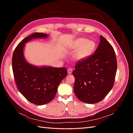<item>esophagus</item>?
Returning <instances> with one entry per match:
<instances>
[{
	"instance_id": "1",
	"label": "esophagus",
	"mask_w": 133,
	"mask_h": 133,
	"mask_svg": "<svg viewBox=\"0 0 133 133\" xmlns=\"http://www.w3.org/2000/svg\"><path fill=\"white\" fill-rule=\"evenodd\" d=\"M72 72H73V69H72L71 68H69V69H68V74H71L72 73Z\"/></svg>"
}]
</instances>
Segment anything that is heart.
<instances>
[{"label": "heart", "mask_w": 133, "mask_h": 133, "mask_svg": "<svg viewBox=\"0 0 133 133\" xmlns=\"http://www.w3.org/2000/svg\"><path fill=\"white\" fill-rule=\"evenodd\" d=\"M95 48V43L93 41H88L83 38L76 40L73 45V49L77 50L74 55V58L78 61L83 60L89 57L93 53Z\"/></svg>", "instance_id": "heart-1"}]
</instances>
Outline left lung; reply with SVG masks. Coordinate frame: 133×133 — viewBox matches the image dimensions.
<instances>
[{
    "label": "left lung",
    "mask_w": 133,
    "mask_h": 133,
    "mask_svg": "<svg viewBox=\"0 0 133 133\" xmlns=\"http://www.w3.org/2000/svg\"><path fill=\"white\" fill-rule=\"evenodd\" d=\"M95 53L76 64L73 75L74 91L80 101L97 103L105 97L114 85L117 62L113 48L103 36Z\"/></svg>",
    "instance_id": "1"
}]
</instances>
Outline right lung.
<instances>
[{"label":"right lung","mask_w":133,"mask_h":133,"mask_svg":"<svg viewBox=\"0 0 133 133\" xmlns=\"http://www.w3.org/2000/svg\"><path fill=\"white\" fill-rule=\"evenodd\" d=\"M48 36L43 33L28 36L15 48L12 58V69L18 90L28 101L39 105L46 104L54 99L60 83L68 74L65 67H37L25 60L23 54L25 43L34 38Z\"/></svg>","instance_id":"add662e5"}]
</instances>
